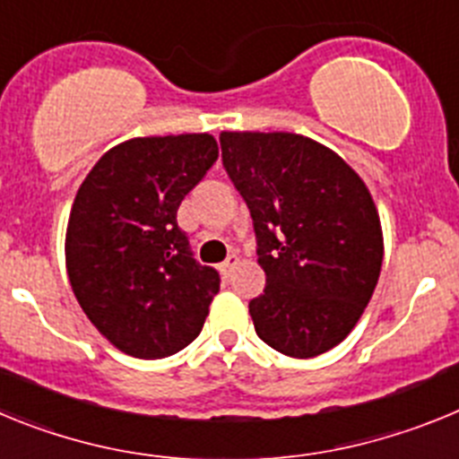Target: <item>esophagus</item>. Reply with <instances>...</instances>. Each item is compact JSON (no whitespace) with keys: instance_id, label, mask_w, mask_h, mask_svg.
Segmentation results:
<instances>
[{"instance_id":"34e87169","label":"esophagus","mask_w":459,"mask_h":459,"mask_svg":"<svg viewBox=\"0 0 459 459\" xmlns=\"http://www.w3.org/2000/svg\"><path fill=\"white\" fill-rule=\"evenodd\" d=\"M238 262H241V259H238V255H237V253L227 255V259H225V262H222V266H221L222 273H225V275L232 273V271L237 269V266H238Z\"/></svg>"}]
</instances>
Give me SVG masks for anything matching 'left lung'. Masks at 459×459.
I'll return each mask as SVG.
<instances>
[{"label": "left lung", "mask_w": 459, "mask_h": 459, "mask_svg": "<svg viewBox=\"0 0 459 459\" xmlns=\"http://www.w3.org/2000/svg\"><path fill=\"white\" fill-rule=\"evenodd\" d=\"M222 168L248 204L264 294L255 331L294 359L333 350L370 303L384 238L370 190L335 152L296 133H221Z\"/></svg>", "instance_id": "left-lung-1"}]
</instances>
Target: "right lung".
Wrapping results in <instances>:
<instances>
[{"mask_svg":"<svg viewBox=\"0 0 459 459\" xmlns=\"http://www.w3.org/2000/svg\"><path fill=\"white\" fill-rule=\"evenodd\" d=\"M218 160L209 133L135 137L73 202L66 269L89 322L124 354L165 359L200 335L221 275L193 257L177 209Z\"/></svg>","mask_w":459,"mask_h":459,"instance_id":"right-lung-1","label":"right lung"}]
</instances>
